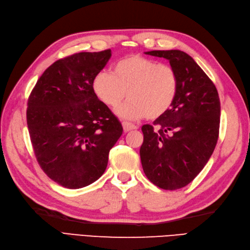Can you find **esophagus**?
I'll use <instances>...</instances> for the list:
<instances>
[{
    "label": "esophagus",
    "instance_id": "obj_1",
    "mask_svg": "<svg viewBox=\"0 0 250 250\" xmlns=\"http://www.w3.org/2000/svg\"><path fill=\"white\" fill-rule=\"evenodd\" d=\"M122 126H124V131L125 132H129V131L137 129V126L135 125L130 124V122H126V121L122 122Z\"/></svg>",
    "mask_w": 250,
    "mask_h": 250
}]
</instances>
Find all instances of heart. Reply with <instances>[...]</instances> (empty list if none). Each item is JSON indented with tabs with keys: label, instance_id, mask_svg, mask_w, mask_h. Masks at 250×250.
Masks as SVG:
<instances>
[{
	"label": "heart",
	"instance_id": "heart-1",
	"mask_svg": "<svg viewBox=\"0 0 250 250\" xmlns=\"http://www.w3.org/2000/svg\"><path fill=\"white\" fill-rule=\"evenodd\" d=\"M98 99L116 108L128 95L130 100L117 110L122 118L156 119L171 108L178 91V76L172 66L141 56L115 63L111 73L100 72L92 82Z\"/></svg>",
	"mask_w": 250,
	"mask_h": 250
}]
</instances>
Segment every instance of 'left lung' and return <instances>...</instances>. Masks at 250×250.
Returning a JSON list of instances; mask_svg holds the SVG:
<instances>
[{"label":"left lung","mask_w":250,"mask_h":250,"mask_svg":"<svg viewBox=\"0 0 250 250\" xmlns=\"http://www.w3.org/2000/svg\"><path fill=\"white\" fill-rule=\"evenodd\" d=\"M145 54L169 61L178 76V91L166 114L153 125L142 126V167L157 187L176 190L192 182L215 149L220 124L219 95L214 83L186 52Z\"/></svg>","instance_id":"obj_1"}]
</instances>
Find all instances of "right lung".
Returning <instances> with one entry per match:
<instances>
[{"mask_svg": "<svg viewBox=\"0 0 250 250\" xmlns=\"http://www.w3.org/2000/svg\"><path fill=\"white\" fill-rule=\"evenodd\" d=\"M110 57L107 49L58 60L29 97L26 124L36 160L62 187L79 189L102 176L109 150L124 131L92 88Z\"/></svg>", "mask_w": 250, "mask_h": 250, "instance_id": "right-lung-1", "label": "right lung"}]
</instances>
